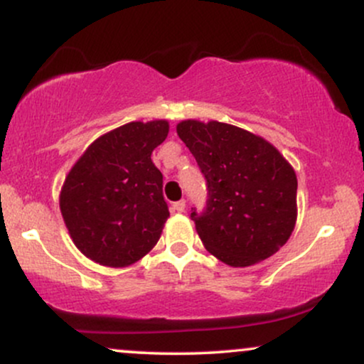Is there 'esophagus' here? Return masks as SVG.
I'll list each match as a JSON object with an SVG mask.
<instances>
[{"mask_svg": "<svg viewBox=\"0 0 364 364\" xmlns=\"http://www.w3.org/2000/svg\"><path fill=\"white\" fill-rule=\"evenodd\" d=\"M185 207H186L185 200H179V202L173 203V212H178V214H181V212H185Z\"/></svg>", "mask_w": 364, "mask_h": 364, "instance_id": "esophagus-1", "label": "esophagus"}]
</instances>
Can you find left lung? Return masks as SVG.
Listing matches in <instances>:
<instances>
[{
    "label": "left lung",
    "instance_id": "8db88e82",
    "mask_svg": "<svg viewBox=\"0 0 364 364\" xmlns=\"http://www.w3.org/2000/svg\"><path fill=\"white\" fill-rule=\"evenodd\" d=\"M176 132L207 181L205 208L190 214L203 246L231 267L279 252L298 214L289 162L262 136L232 124L186 119Z\"/></svg>",
    "mask_w": 364,
    "mask_h": 364
}]
</instances>
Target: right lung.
Returning <instances> with one entry per match:
<instances>
[{
  "instance_id": "obj_1",
  "label": "right lung",
  "mask_w": 364,
  "mask_h": 364,
  "mask_svg": "<svg viewBox=\"0 0 364 364\" xmlns=\"http://www.w3.org/2000/svg\"><path fill=\"white\" fill-rule=\"evenodd\" d=\"M168 133L164 119L123 124L99 136L68 173L60 208L87 258L128 267L156 246L169 208L150 156Z\"/></svg>"
}]
</instances>
